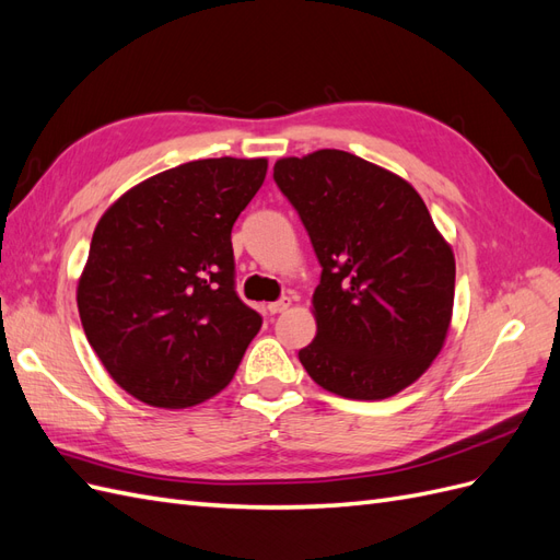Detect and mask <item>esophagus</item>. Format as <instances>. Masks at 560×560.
Segmentation results:
<instances>
[{
	"label": "esophagus",
	"instance_id": "esophagus-1",
	"mask_svg": "<svg viewBox=\"0 0 560 560\" xmlns=\"http://www.w3.org/2000/svg\"><path fill=\"white\" fill-rule=\"evenodd\" d=\"M290 306H292V299H290V296H282L280 301L268 303V313H270V315H278V313H284Z\"/></svg>",
	"mask_w": 560,
	"mask_h": 560
}]
</instances>
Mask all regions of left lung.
<instances>
[{"label":"left lung","mask_w":560,"mask_h":560,"mask_svg":"<svg viewBox=\"0 0 560 560\" xmlns=\"http://www.w3.org/2000/svg\"><path fill=\"white\" fill-rule=\"evenodd\" d=\"M276 184L317 261V334L299 350L308 376L346 399H387L444 348L455 257L413 186L338 149L280 159Z\"/></svg>","instance_id":"1"}]
</instances>
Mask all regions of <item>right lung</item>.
<instances>
[{
    "label": "right lung",
    "mask_w": 560,
    "mask_h": 560,
    "mask_svg": "<svg viewBox=\"0 0 560 560\" xmlns=\"http://www.w3.org/2000/svg\"><path fill=\"white\" fill-rule=\"evenodd\" d=\"M266 171V159L182 163L100 217L77 306L100 362L135 399L186 409L231 383L261 329L235 294L231 229Z\"/></svg>",
    "instance_id": "add662e5"
}]
</instances>
